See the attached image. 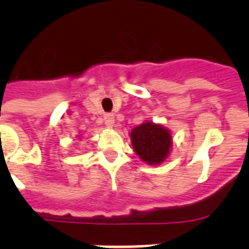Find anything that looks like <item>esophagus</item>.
Returning <instances> with one entry per match:
<instances>
[{
  "instance_id": "34e87169",
  "label": "esophagus",
  "mask_w": 249,
  "mask_h": 249,
  "mask_svg": "<svg viewBox=\"0 0 249 249\" xmlns=\"http://www.w3.org/2000/svg\"><path fill=\"white\" fill-rule=\"evenodd\" d=\"M105 124L108 126V128H112L113 123H115V117H113L112 113H106L105 115Z\"/></svg>"
}]
</instances>
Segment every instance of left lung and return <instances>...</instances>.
I'll return each mask as SVG.
<instances>
[{
  "mask_svg": "<svg viewBox=\"0 0 249 249\" xmlns=\"http://www.w3.org/2000/svg\"><path fill=\"white\" fill-rule=\"evenodd\" d=\"M130 138L137 155L151 165L163 163L172 146L170 133L161 125L151 121L133 129Z\"/></svg>",
  "mask_w": 249,
  "mask_h": 249,
  "instance_id": "1",
  "label": "left lung"
}]
</instances>
